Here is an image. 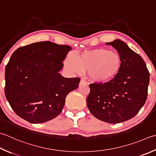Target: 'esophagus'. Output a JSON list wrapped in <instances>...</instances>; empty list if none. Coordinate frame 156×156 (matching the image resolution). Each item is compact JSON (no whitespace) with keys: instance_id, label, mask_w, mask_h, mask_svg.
<instances>
[{"instance_id":"34e87169","label":"esophagus","mask_w":156,"mask_h":156,"mask_svg":"<svg viewBox=\"0 0 156 156\" xmlns=\"http://www.w3.org/2000/svg\"><path fill=\"white\" fill-rule=\"evenodd\" d=\"M86 82H85L83 79H81L80 81V83H79V86H81V85H83V84H86Z\"/></svg>"}]
</instances>
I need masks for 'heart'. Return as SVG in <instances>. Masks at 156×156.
<instances>
[{
	"mask_svg": "<svg viewBox=\"0 0 156 156\" xmlns=\"http://www.w3.org/2000/svg\"><path fill=\"white\" fill-rule=\"evenodd\" d=\"M122 60L117 52L105 48H96L78 54L76 58L69 55L65 66L72 72L87 71L88 77L95 83H107L120 72Z\"/></svg>",
	"mask_w": 156,
	"mask_h": 156,
	"instance_id": "heart-1",
	"label": "heart"
}]
</instances>
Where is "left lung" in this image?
I'll list each match as a JSON object with an SVG mask.
<instances>
[{
	"label": "left lung",
	"mask_w": 156,
	"mask_h": 156,
	"mask_svg": "<svg viewBox=\"0 0 156 156\" xmlns=\"http://www.w3.org/2000/svg\"><path fill=\"white\" fill-rule=\"evenodd\" d=\"M118 51L122 65L119 74L107 83L89 85L87 98L94 117L109 124L123 122L135 117L147 97L149 73L143 58L120 39L107 42Z\"/></svg>",
	"instance_id": "obj_1"
}]
</instances>
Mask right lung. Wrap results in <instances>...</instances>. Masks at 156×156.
Wrapping results in <instances>:
<instances>
[{
	"label": "right lung",
	"instance_id": "add662e5",
	"mask_svg": "<svg viewBox=\"0 0 156 156\" xmlns=\"http://www.w3.org/2000/svg\"><path fill=\"white\" fill-rule=\"evenodd\" d=\"M72 50L50 41L18 48L5 68L6 98L17 115L30 123H43L59 115L66 97L78 87L79 78L59 74Z\"/></svg>",
	"mask_w": 156,
	"mask_h": 156
}]
</instances>
